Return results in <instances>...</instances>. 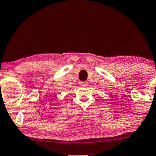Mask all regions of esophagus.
Returning <instances> with one entry per match:
<instances>
[{"label": "esophagus", "mask_w": 156, "mask_h": 156, "mask_svg": "<svg viewBox=\"0 0 156 156\" xmlns=\"http://www.w3.org/2000/svg\"><path fill=\"white\" fill-rule=\"evenodd\" d=\"M87 85V82H80V85L81 87H85Z\"/></svg>", "instance_id": "obj_1"}]
</instances>
